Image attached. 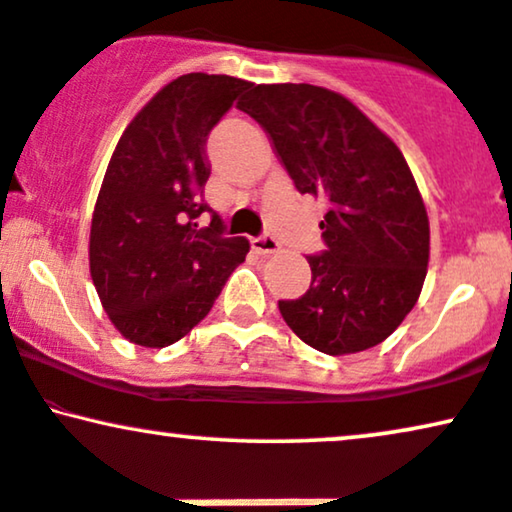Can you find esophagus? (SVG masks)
<instances>
[{"mask_svg":"<svg viewBox=\"0 0 512 512\" xmlns=\"http://www.w3.org/2000/svg\"><path fill=\"white\" fill-rule=\"evenodd\" d=\"M251 249H254L256 254L268 256V254H275V251L280 249V242H277L272 235H261V237H254V240H251Z\"/></svg>","mask_w":512,"mask_h":512,"instance_id":"1","label":"esophagus"}]
</instances>
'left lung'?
Instances as JSON below:
<instances>
[{"label": "left lung", "mask_w": 512, "mask_h": 512, "mask_svg": "<svg viewBox=\"0 0 512 512\" xmlns=\"http://www.w3.org/2000/svg\"><path fill=\"white\" fill-rule=\"evenodd\" d=\"M237 108L254 117L301 195L327 199L313 280L280 301L310 348L348 355L400 327L421 294L430 228L407 159L348 98L313 84H258Z\"/></svg>", "instance_id": "obj_1"}]
</instances>
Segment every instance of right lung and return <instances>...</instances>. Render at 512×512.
I'll return each instance as SVG.
<instances>
[{
	"label": "right lung",
	"instance_id": "obj_1",
	"mask_svg": "<svg viewBox=\"0 0 512 512\" xmlns=\"http://www.w3.org/2000/svg\"><path fill=\"white\" fill-rule=\"evenodd\" d=\"M249 82L190 72L164 86L119 138L91 221L89 265L119 334L167 348L209 315L244 263L249 242L228 237L204 202L207 138ZM212 214L207 229L196 218Z\"/></svg>",
	"mask_w": 512,
	"mask_h": 512
}]
</instances>
